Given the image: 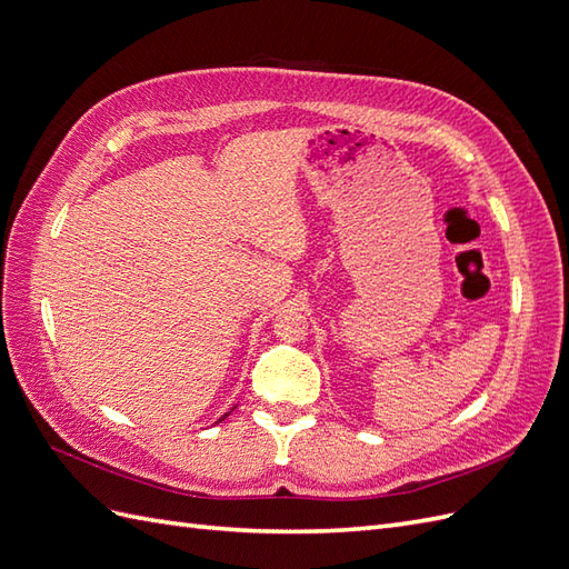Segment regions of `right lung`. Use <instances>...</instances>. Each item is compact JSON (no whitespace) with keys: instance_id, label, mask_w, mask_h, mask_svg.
I'll return each mask as SVG.
<instances>
[{"instance_id":"add662e5","label":"right lung","mask_w":569,"mask_h":569,"mask_svg":"<svg viewBox=\"0 0 569 569\" xmlns=\"http://www.w3.org/2000/svg\"><path fill=\"white\" fill-rule=\"evenodd\" d=\"M226 416H230V412H226ZM226 416H222V418H220V420H226ZM220 420H218V422H220Z\"/></svg>"}]
</instances>
